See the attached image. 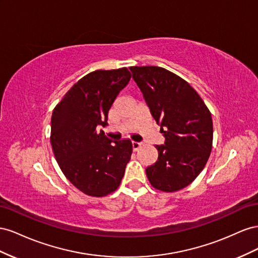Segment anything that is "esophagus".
<instances>
[{"mask_svg":"<svg viewBox=\"0 0 258 258\" xmlns=\"http://www.w3.org/2000/svg\"><path fill=\"white\" fill-rule=\"evenodd\" d=\"M142 144L138 143V142H132V147H133V150L137 151L139 148H141Z\"/></svg>","mask_w":258,"mask_h":258,"instance_id":"obj_1","label":"esophagus"}]
</instances>
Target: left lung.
<instances>
[{
    "instance_id": "1",
    "label": "left lung",
    "mask_w": 258,
    "mask_h": 258,
    "mask_svg": "<svg viewBox=\"0 0 258 258\" xmlns=\"http://www.w3.org/2000/svg\"><path fill=\"white\" fill-rule=\"evenodd\" d=\"M150 113L165 138L159 157L146 168L152 187L174 192L187 187L210 158L213 121L208 107L188 82L156 66L131 67Z\"/></svg>"
}]
</instances>
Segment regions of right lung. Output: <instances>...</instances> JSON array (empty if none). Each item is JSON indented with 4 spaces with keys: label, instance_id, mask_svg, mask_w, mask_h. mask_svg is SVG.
<instances>
[{
    "label": "right lung",
    "instance_id": "add662e5",
    "mask_svg": "<svg viewBox=\"0 0 258 258\" xmlns=\"http://www.w3.org/2000/svg\"><path fill=\"white\" fill-rule=\"evenodd\" d=\"M127 68L96 70L73 85L50 121V144L66 177L87 196L105 197L119 187L132 156L130 139L111 141L99 126L131 80Z\"/></svg>",
    "mask_w": 258,
    "mask_h": 258
}]
</instances>
